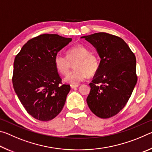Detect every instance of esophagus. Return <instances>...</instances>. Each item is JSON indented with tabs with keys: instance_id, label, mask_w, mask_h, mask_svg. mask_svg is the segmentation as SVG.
I'll list each match as a JSON object with an SVG mask.
<instances>
[{
	"instance_id": "34e87169",
	"label": "esophagus",
	"mask_w": 152,
	"mask_h": 152,
	"mask_svg": "<svg viewBox=\"0 0 152 152\" xmlns=\"http://www.w3.org/2000/svg\"><path fill=\"white\" fill-rule=\"evenodd\" d=\"M78 84H76V85H71V86H70V87H71V88H72V89L76 88H77V87H78Z\"/></svg>"
}]
</instances>
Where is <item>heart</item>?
<instances>
[{"label":"heart","mask_w":152,"mask_h":152,"mask_svg":"<svg viewBox=\"0 0 152 152\" xmlns=\"http://www.w3.org/2000/svg\"><path fill=\"white\" fill-rule=\"evenodd\" d=\"M75 61V70L69 72L64 78L66 83L76 85L89 75H93L99 69V61L96 56L90 53L88 49L82 45H74L69 49L67 56L58 53L54 58L56 68L61 74L68 73L70 69V62Z\"/></svg>","instance_id":"heart-1"}]
</instances>
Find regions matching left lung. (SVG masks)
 <instances>
[{
  "label": "left lung",
  "mask_w": 152,
  "mask_h": 152,
  "mask_svg": "<svg viewBox=\"0 0 152 152\" xmlns=\"http://www.w3.org/2000/svg\"><path fill=\"white\" fill-rule=\"evenodd\" d=\"M99 54V69L90 83L86 102L91 111L102 119L117 115L125 106L137 83L136 58L121 38L106 33L81 37Z\"/></svg>",
  "instance_id": "left-lung-1"
}]
</instances>
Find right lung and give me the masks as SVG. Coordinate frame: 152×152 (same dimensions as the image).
I'll return each instance as SVG.
<instances>
[{"instance_id": "1", "label": "right lung", "mask_w": 152, "mask_h": 152, "mask_svg": "<svg viewBox=\"0 0 152 152\" xmlns=\"http://www.w3.org/2000/svg\"><path fill=\"white\" fill-rule=\"evenodd\" d=\"M72 40L57 34L41 35L28 41L15 58V92L36 119H53L65 104L70 86L61 84L54 58Z\"/></svg>"}]
</instances>
